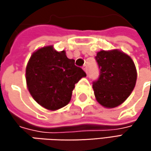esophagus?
Returning <instances> with one entry per match:
<instances>
[{
    "mask_svg": "<svg viewBox=\"0 0 151 151\" xmlns=\"http://www.w3.org/2000/svg\"><path fill=\"white\" fill-rule=\"evenodd\" d=\"M83 69H84V71L87 73V65H83Z\"/></svg>",
    "mask_w": 151,
    "mask_h": 151,
    "instance_id": "1",
    "label": "esophagus"
}]
</instances>
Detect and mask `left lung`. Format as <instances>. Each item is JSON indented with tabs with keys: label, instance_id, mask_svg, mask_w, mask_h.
I'll return each instance as SVG.
<instances>
[{
	"label": "left lung",
	"instance_id": "8db88e82",
	"mask_svg": "<svg viewBox=\"0 0 151 151\" xmlns=\"http://www.w3.org/2000/svg\"><path fill=\"white\" fill-rule=\"evenodd\" d=\"M95 60L100 69L93 88L97 101L113 108L121 105L130 95L136 82V69L131 58L122 51L101 50Z\"/></svg>",
	"mask_w": 151,
	"mask_h": 151
}]
</instances>
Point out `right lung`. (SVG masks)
<instances>
[{"mask_svg":"<svg viewBox=\"0 0 151 151\" xmlns=\"http://www.w3.org/2000/svg\"><path fill=\"white\" fill-rule=\"evenodd\" d=\"M69 59L65 51H56L52 46L37 50L26 67V81L34 100L49 110L66 106L78 80L86 76L82 68Z\"/></svg>","mask_w":151,"mask_h":151,"instance_id":"add662e5","label":"right lung"}]
</instances>
